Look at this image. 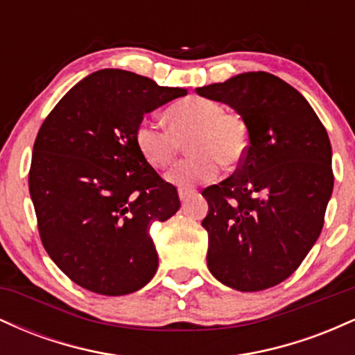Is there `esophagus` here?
I'll return each instance as SVG.
<instances>
[{
	"label": "esophagus",
	"instance_id": "esophagus-1",
	"mask_svg": "<svg viewBox=\"0 0 355 355\" xmlns=\"http://www.w3.org/2000/svg\"><path fill=\"white\" fill-rule=\"evenodd\" d=\"M191 195H195L193 190H190V189H178V197H180L182 202L189 200Z\"/></svg>",
	"mask_w": 355,
	"mask_h": 355
}]
</instances>
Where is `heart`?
I'll list each match as a JSON object with an SVG mask.
<instances>
[{"mask_svg": "<svg viewBox=\"0 0 355 355\" xmlns=\"http://www.w3.org/2000/svg\"><path fill=\"white\" fill-rule=\"evenodd\" d=\"M168 128L144 120L135 132L141 157L153 168L164 170L177 160L183 145L191 157L166 175L175 185L189 187L218 178L222 165L234 168L248 152V126L237 112L223 110L218 101L191 96L165 112Z\"/></svg>", "mask_w": 355, "mask_h": 355, "instance_id": "obj_1", "label": "heart"}]
</instances>
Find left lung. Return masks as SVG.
Here are the masks:
<instances>
[{"label":"left lung","instance_id":"obj_1","mask_svg":"<svg viewBox=\"0 0 355 355\" xmlns=\"http://www.w3.org/2000/svg\"><path fill=\"white\" fill-rule=\"evenodd\" d=\"M197 93L227 103L248 126L242 164L202 191L209 270L235 291H266L294 274L324 227L334 189L329 135L309 101L270 73H242Z\"/></svg>","mask_w":355,"mask_h":355}]
</instances>
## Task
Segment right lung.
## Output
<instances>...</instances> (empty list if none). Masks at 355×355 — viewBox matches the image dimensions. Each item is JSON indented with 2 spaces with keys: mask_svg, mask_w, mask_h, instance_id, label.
<instances>
[{
  "mask_svg": "<svg viewBox=\"0 0 355 355\" xmlns=\"http://www.w3.org/2000/svg\"><path fill=\"white\" fill-rule=\"evenodd\" d=\"M187 95L125 70L76 83L44 118L30 166V195L44 250L68 279L101 295L152 280L153 222L180 209L177 189L141 157L145 113Z\"/></svg>",
  "mask_w": 355,
  "mask_h": 355,
  "instance_id": "obj_1",
  "label": "right lung"
}]
</instances>
